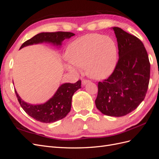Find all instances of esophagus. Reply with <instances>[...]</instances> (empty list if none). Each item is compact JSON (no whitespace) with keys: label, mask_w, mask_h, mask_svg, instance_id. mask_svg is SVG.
<instances>
[{"label":"esophagus","mask_w":159,"mask_h":159,"mask_svg":"<svg viewBox=\"0 0 159 159\" xmlns=\"http://www.w3.org/2000/svg\"><path fill=\"white\" fill-rule=\"evenodd\" d=\"M89 80H83L82 81H81V83H82L83 85H85L86 84H88V82H89Z\"/></svg>","instance_id":"obj_1"}]
</instances>
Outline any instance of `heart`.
Masks as SVG:
<instances>
[{
	"label": "heart",
	"instance_id": "obj_1",
	"mask_svg": "<svg viewBox=\"0 0 159 159\" xmlns=\"http://www.w3.org/2000/svg\"><path fill=\"white\" fill-rule=\"evenodd\" d=\"M67 58L73 65L67 66L71 71L75 67L84 68L93 79H103L114 70L117 61V49L115 42L108 36L98 34L84 36L71 42L67 49Z\"/></svg>",
	"mask_w": 159,
	"mask_h": 159
}]
</instances>
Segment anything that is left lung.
I'll list each match as a JSON object with an SVG mask.
<instances>
[{
	"label": "left lung",
	"mask_w": 159,
	"mask_h": 159,
	"mask_svg": "<svg viewBox=\"0 0 159 159\" xmlns=\"http://www.w3.org/2000/svg\"><path fill=\"white\" fill-rule=\"evenodd\" d=\"M119 59L109 78L98 82L97 108L108 116L121 117L132 112L145 99L150 79L147 52L139 38L113 27Z\"/></svg>",
	"instance_id": "left-lung-1"
}]
</instances>
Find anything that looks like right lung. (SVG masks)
<instances>
[{
    "label": "right lung",
    "instance_id": "1",
    "mask_svg": "<svg viewBox=\"0 0 159 159\" xmlns=\"http://www.w3.org/2000/svg\"><path fill=\"white\" fill-rule=\"evenodd\" d=\"M74 35V33L69 32H42L24 42L20 48L43 42H52L58 46L61 45L65 38H70ZM80 88L81 80H78L75 84H62L50 99L40 105H32L25 102L19 97L16 90L14 91L20 106L28 115L38 121L49 123L58 121L68 115L71 109L72 96Z\"/></svg>",
    "mask_w": 159,
    "mask_h": 159
}]
</instances>
